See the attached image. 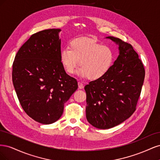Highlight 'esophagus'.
I'll return each instance as SVG.
<instances>
[{
	"label": "esophagus",
	"mask_w": 160,
	"mask_h": 160,
	"mask_svg": "<svg viewBox=\"0 0 160 160\" xmlns=\"http://www.w3.org/2000/svg\"><path fill=\"white\" fill-rule=\"evenodd\" d=\"M78 87H79V89H83V87H84V85H83V84L81 83V82H80V81H79L78 82Z\"/></svg>",
	"instance_id": "esophagus-1"
}]
</instances>
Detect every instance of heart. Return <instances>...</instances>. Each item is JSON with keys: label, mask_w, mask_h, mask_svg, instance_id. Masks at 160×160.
I'll use <instances>...</instances> for the list:
<instances>
[{"label": "heart", "mask_w": 160, "mask_h": 160, "mask_svg": "<svg viewBox=\"0 0 160 160\" xmlns=\"http://www.w3.org/2000/svg\"><path fill=\"white\" fill-rule=\"evenodd\" d=\"M70 49L61 52V61L68 74H72L79 61L77 74L95 81L109 71L114 61V52L108 45H102L94 38L79 37L71 41Z\"/></svg>", "instance_id": "b5f03b06"}]
</instances>
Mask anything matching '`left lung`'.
Segmentation results:
<instances>
[{
  "instance_id": "left-lung-1",
  "label": "left lung",
  "mask_w": 160,
  "mask_h": 160,
  "mask_svg": "<svg viewBox=\"0 0 160 160\" xmlns=\"http://www.w3.org/2000/svg\"><path fill=\"white\" fill-rule=\"evenodd\" d=\"M107 38L119 45V55L103 77L85 86L87 119L103 129L122 123L134 113L145 78L143 64L132 45Z\"/></svg>"
}]
</instances>
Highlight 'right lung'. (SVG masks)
Wrapping results in <instances>:
<instances>
[{
    "label": "right lung",
    "mask_w": 160,
    "mask_h": 160,
    "mask_svg": "<svg viewBox=\"0 0 160 160\" xmlns=\"http://www.w3.org/2000/svg\"><path fill=\"white\" fill-rule=\"evenodd\" d=\"M59 28L36 32L14 57L12 83L25 113L36 122L51 124L62 114L64 105L78 88L61 61Z\"/></svg>",
    "instance_id": "1"
}]
</instances>
